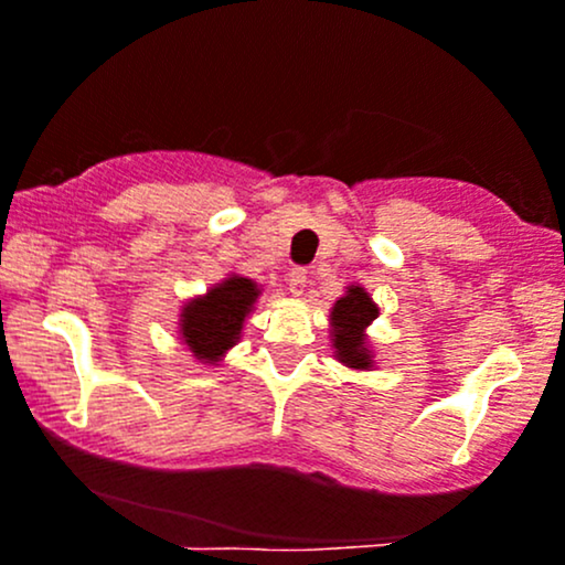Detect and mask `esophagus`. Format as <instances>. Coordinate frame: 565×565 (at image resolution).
Masks as SVG:
<instances>
[{
    "instance_id": "1",
    "label": "esophagus",
    "mask_w": 565,
    "mask_h": 565,
    "mask_svg": "<svg viewBox=\"0 0 565 565\" xmlns=\"http://www.w3.org/2000/svg\"><path fill=\"white\" fill-rule=\"evenodd\" d=\"M287 284H289V292H292V295H302V292H306L308 273L302 270V267H295V270H289Z\"/></svg>"
}]
</instances>
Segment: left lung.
Segmentation results:
<instances>
[{
    "label": "left lung",
    "instance_id": "obj_1",
    "mask_svg": "<svg viewBox=\"0 0 565 565\" xmlns=\"http://www.w3.org/2000/svg\"><path fill=\"white\" fill-rule=\"evenodd\" d=\"M379 317V306L360 284H349L330 308V343L332 358L352 371H371L376 365L367 328Z\"/></svg>",
    "mask_w": 565,
    "mask_h": 565
}]
</instances>
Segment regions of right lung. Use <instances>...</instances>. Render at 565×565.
Returning a JSON list of instances; mask_svg holds the SVG:
<instances>
[{
	"label": "right lung",
	"mask_w": 565,
	"mask_h": 565,
	"mask_svg": "<svg viewBox=\"0 0 565 565\" xmlns=\"http://www.w3.org/2000/svg\"><path fill=\"white\" fill-rule=\"evenodd\" d=\"M263 284L241 273H227L218 284L194 295L178 313V338L200 365H218L241 341L246 319L257 308Z\"/></svg>",
	"instance_id": "1"
}]
</instances>
